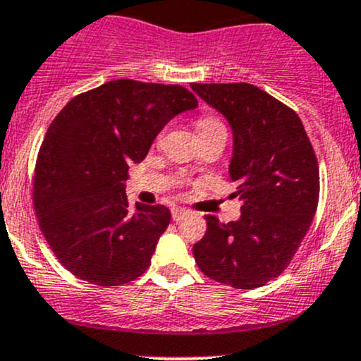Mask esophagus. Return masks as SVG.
<instances>
[{
  "instance_id": "obj_1",
  "label": "esophagus",
  "mask_w": 361,
  "mask_h": 361,
  "mask_svg": "<svg viewBox=\"0 0 361 361\" xmlns=\"http://www.w3.org/2000/svg\"><path fill=\"white\" fill-rule=\"evenodd\" d=\"M171 214H173V219L178 223V221L185 219V217L188 216V211H187V209H183V207H173Z\"/></svg>"
}]
</instances>
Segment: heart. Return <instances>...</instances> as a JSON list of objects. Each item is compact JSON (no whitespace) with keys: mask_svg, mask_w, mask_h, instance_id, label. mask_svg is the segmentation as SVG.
Here are the masks:
<instances>
[{"mask_svg":"<svg viewBox=\"0 0 361 361\" xmlns=\"http://www.w3.org/2000/svg\"><path fill=\"white\" fill-rule=\"evenodd\" d=\"M197 132H199L200 138H207L212 135H226L228 137V130L223 120L214 114H202V116L195 123Z\"/></svg>","mask_w":361,"mask_h":361,"instance_id":"1","label":"heart"}]
</instances>
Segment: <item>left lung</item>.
Here are the masks:
<instances>
[{
	"label": "left lung",
	"instance_id": "8db88e82",
	"mask_svg": "<svg viewBox=\"0 0 361 361\" xmlns=\"http://www.w3.org/2000/svg\"><path fill=\"white\" fill-rule=\"evenodd\" d=\"M224 114L233 130L229 176L238 183V221L205 216L207 231L193 245L205 276L236 290H253L290 265L319 204V162L303 123L259 87L192 84Z\"/></svg>",
	"mask_w": 361,
	"mask_h": 361
}]
</instances>
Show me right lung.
I'll return each mask as SVG.
<instances>
[{
	"instance_id": "obj_1",
	"label": "right lung",
	"mask_w": 361,
	"mask_h": 361,
	"mask_svg": "<svg viewBox=\"0 0 361 361\" xmlns=\"http://www.w3.org/2000/svg\"><path fill=\"white\" fill-rule=\"evenodd\" d=\"M197 108L181 85L120 78L78 94L47 128L35 161L39 228L66 271L97 286L144 274L171 212L128 207L125 181L164 125Z\"/></svg>"
}]
</instances>
